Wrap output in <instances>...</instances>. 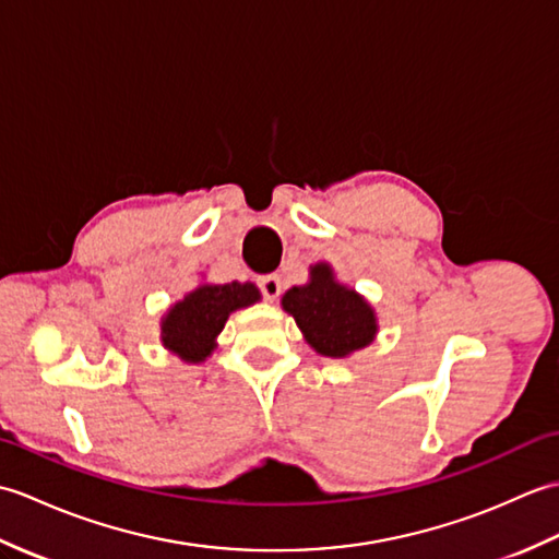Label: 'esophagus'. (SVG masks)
<instances>
[{
    "mask_svg": "<svg viewBox=\"0 0 559 559\" xmlns=\"http://www.w3.org/2000/svg\"><path fill=\"white\" fill-rule=\"evenodd\" d=\"M257 286L261 290V295H264L266 300H276L281 295V278L276 276V273H269V276H261L257 281Z\"/></svg>",
    "mask_w": 559,
    "mask_h": 559,
    "instance_id": "obj_1",
    "label": "esophagus"
}]
</instances>
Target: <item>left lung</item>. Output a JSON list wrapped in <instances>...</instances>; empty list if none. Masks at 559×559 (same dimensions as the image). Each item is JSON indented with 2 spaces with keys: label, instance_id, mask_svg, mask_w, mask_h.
<instances>
[{
  "label": "left lung",
  "instance_id": "left-lung-1",
  "mask_svg": "<svg viewBox=\"0 0 559 559\" xmlns=\"http://www.w3.org/2000/svg\"><path fill=\"white\" fill-rule=\"evenodd\" d=\"M283 310L293 314L307 343L329 358H346L377 334L372 307L358 293L338 286L326 264L312 266V281L283 295Z\"/></svg>",
  "mask_w": 559,
  "mask_h": 559
}]
</instances>
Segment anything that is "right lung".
Here are the masks:
<instances>
[{
	"label": "right lung",
	"mask_w": 559,
	"mask_h": 559,
	"mask_svg": "<svg viewBox=\"0 0 559 559\" xmlns=\"http://www.w3.org/2000/svg\"><path fill=\"white\" fill-rule=\"evenodd\" d=\"M259 300L252 283H225V286H201L177 302L163 322L165 348L180 355L185 362L206 360L216 336L223 331L228 314Z\"/></svg>",
	"instance_id": "obj_1"
}]
</instances>
